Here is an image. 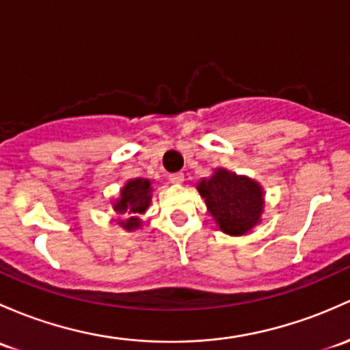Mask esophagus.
Instances as JSON below:
<instances>
[{
    "instance_id": "obj_1",
    "label": "esophagus",
    "mask_w": 350,
    "mask_h": 350,
    "mask_svg": "<svg viewBox=\"0 0 350 350\" xmlns=\"http://www.w3.org/2000/svg\"><path fill=\"white\" fill-rule=\"evenodd\" d=\"M169 181H171L172 185H181V183L185 181V174H183V172H172V174H169Z\"/></svg>"
}]
</instances>
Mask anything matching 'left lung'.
<instances>
[{
    "mask_svg": "<svg viewBox=\"0 0 350 350\" xmlns=\"http://www.w3.org/2000/svg\"><path fill=\"white\" fill-rule=\"evenodd\" d=\"M209 213L228 234H245L262 221L263 191L256 183L218 169L198 183Z\"/></svg>",
    "mask_w": 350,
    "mask_h": 350,
    "instance_id": "1",
    "label": "left lung"
}]
</instances>
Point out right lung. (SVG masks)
Returning a JSON list of instances; mask_svg holds the SVG:
<instances>
[{"mask_svg": "<svg viewBox=\"0 0 350 350\" xmlns=\"http://www.w3.org/2000/svg\"><path fill=\"white\" fill-rule=\"evenodd\" d=\"M152 200V187L147 179H131L120 189V198L113 203V211L122 218V228L132 231L141 226L139 216L147 211Z\"/></svg>", "mask_w": 350, "mask_h": 350, "instance_id": "right-lung-1", "label": "right lung"}]
</instances>
